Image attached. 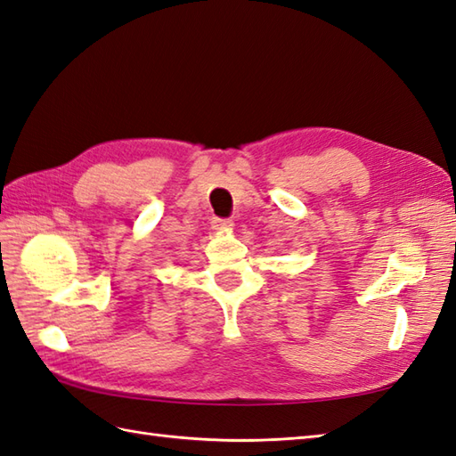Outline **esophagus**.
Returning <instances> with one entry per match:
<instances>
[{"instance_id":"obj_1","label":"esophagus","mask_w":456,"mask_h":456,"mask_svg":"<svg viewBox=\"0 0 456 456\" xmlns=\"http://www.w3.org/2000/svg\"><path fill=\"white\" fill-rule=\"evenodd\" d=\"M211 227L217 231H231L233 229V221L231 219H221V217H213L211 219Z\"/></svg>"}]
</instances>
